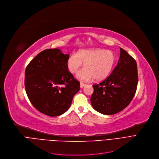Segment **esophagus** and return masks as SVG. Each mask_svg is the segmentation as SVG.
Listing matches in <instances>:
<instances>
[{"mask_svg":"<svg viewBox=\"0 0 159 159\" xmlns=\"http://www.w3.org/2000/svg\"><path fill=\"white\" fill-rule=\"evenodd\" d=\"M86 85L85 84H83V83H80V87L81 88H84Z\"/></svg>","mask_w":159,"mask_h":159,"instance_id":"esophagus-1","label":"esophagus"}]
</instances>
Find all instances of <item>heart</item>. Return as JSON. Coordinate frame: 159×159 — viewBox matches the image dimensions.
Masks as SVG:
<instances>
[{"label": "heart", "instance_id": "obj_1", "mask_svg": "<svg viewBox=\"0 0 159 159\" xmlns=\"http://www.w3.org/2000/svg\"><path fill=\"white\" fill-rule=\"evenodd\" d=\"M116 61L114 52L101 48L81 49L77 54H71L66 61L70 72L76 73L84 64V69L80 71L76 77L83 81H96L106 78L111 72Z\"/></svg>", "mask_w": 159, "mask_h": 159}]
</instances>
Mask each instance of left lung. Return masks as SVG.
Returning <instances> with one entry per match:
<instances>
[{
  "label": "left lung",
  "mask_w": 159,
  "mask_h": 159,
  "mask_svg": "<svg viewBox=\"0 0 159 159\" xmlns=\"http://www.w3.org/2000/svg\"><path fill=\"white\" fill-rule=\"evenodd\" d=\"M116 66L105 80L93 85V107L103 115H115L124 109L133 98L138 84L137 65L123 48Z\"/></svg>",
  "instance_id": "1"
}]
</instances>
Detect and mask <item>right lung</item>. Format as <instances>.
Wrapping results in <instances>:
<instances>
[{
	"mask_svg": "<svg viewBox=\"0 0 159 159\" xmlns=\"http://www.w3.org/2000/svg\"><path fill=\"white\" fill-rule=\"evenodd\" d=\"M69 54L58 48L47 49L37 54L25 70V85L34 107L49 116L61 115L69 109L80 82L68 70Z\"/></svg>",
	"mask_w": 159,
	"mask_h": 159,
	"instance_id": "add662e5",
	"label": "right lung"
}]
</instances>
